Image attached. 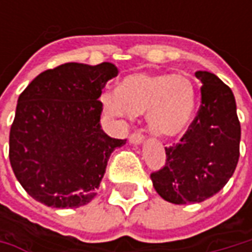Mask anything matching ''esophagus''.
<instances>
[{
    "label": "esophagus",
    "instance_id": "34e87169",
    "mask_svg": "<svg viewBox=\"0 0 252 252\" xmlns=\"http://www.w3.org/2000/svg\"><path fill=\"white\" fill-rule=\"evenodd\" d=\"M129 140L133 144H140L141 141L144 140V136H143V133H140V131H133L130 134V137H129Z\"/></svg>",
    "mask_w": 252,
    "mask_h": 252
}]
</instances>
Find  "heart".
Here are the masks:
<instances>
[{
	"label": "heart",
	"instance_id": "obj_1",
	"mask_svg": "<svg viewBox=\"0 0 252 252\" xmlns=\"http://www.w3.org/2000/svg\"><path fill=\"white\" fill-rule=\"evenodd\" d=\"M102 105L113 116L131 119L146 112L150 130L175 137L188 129L196 106V90L184 74H130L119 90H106Z\"/></svg>",
	"mask_w": 252,
	"mask_h": 252
}]
</instances>
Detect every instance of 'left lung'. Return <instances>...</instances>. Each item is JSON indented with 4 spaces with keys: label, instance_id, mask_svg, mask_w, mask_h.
I'll list each match as a JSON object with an SVG mask.
<instances>
[{
    "label": "left lung",
    "instance_id": "8db88e82",
    "mask_svg": "<svg viewBox=\"0 0 252 252\" xmlns=\"http://www.w3.org/2000/svg\"><path fill=\"white\" fill-rule=\"evenodd\" d=\"M200 106L179 143L165 147V164L151 172L154 189L175 205L213 196L234 174L241 127L233 91L215 74L196 71Z\"/></svg>",
    "mask_w": 252,
    "mask_h": 252
}]
</instances>
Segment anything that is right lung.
I'll return each mask as SVG.
<instances>
[{
    "instance_id": "obj_1",
    "label": "right lung",
    "mask_w": 252,
    "mask_h": 252,
    "mask_svg": "<svg viewBox=\"0 0 252 252\" xmlns=\"http://www.w3.org/2000/svg\"><path fill=\"white\" fill-rule=\"evenodd\" d=\"M112 63H65L40 73L18 98L9 161L22 188L52 208H80L95 198L112 151L126 140L101 129Z\"/></svg>"
}]
</instances>
